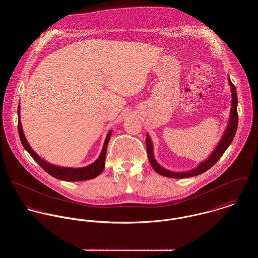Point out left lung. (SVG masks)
Segmentation results:
<instances>
[{
	"instance_id": "8db88e82",
	"label": "left lung",
	"mask_w": 258,
	"mask_h": 258,
	"mask_svg": "<svg viewBox=\"0 0 258 258\" xmlns=\"http://www.w3.org/2000/svg\"><path fill=\"white\" fill-rule=\"evenodd\" d=\"M229 84L231 87V94H232V104H231V111H230V118H229V122H228V126L227 129L221 139L219 146L216 148V150L213 152V154L210 156V158L208 160H206L205 162H203L198 168H196L195 170L188 171V172H184V173H174V172H170L164 168H162L154 159L153 156V147H152V142L150 137L147 135L146 138V146H147V155L150 161V164L152 166V168L160 175L168 177V178H174V179H183V178H189V177H194V176H198L200 174H203L204 172L208 171L209 169H211L223 155L224 151L227 149V147L230 145V143L232 142L236 129H237V124H238V115H237V95H236V90L234 85L232 84V82L230 80Z\"/></svg>"
}]
</instances>
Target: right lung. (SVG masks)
<instances>
[{
    "label": "right lung",
    "mask_w": 258,
    "mask_h": 258,
    "mask_svg": "<svg viewBox=\"0 0 258 258\" xmlns=\"http://www.w3.org/2000/svg\"><path fill=\"white\" fill-rule=\"evenodd\" d=\"M18 116H19V123H18V131L20 135L21 142L25 149L30 153V155L33 157V159L37 162V164L50 176L62 180V181H69V182H79V181H87L96 178L98 175L101 174L105 167V156H106V150L108 146V142L111 137L112 131H109L107 134V137L105 139L103 149L101 151L100 156L98 159L91 165L84 167V168H79V169H73V168H62V167H57L51 164H48L47 162L43 161L40 157H38L37 154L34 152V150L29 145L24 132L22 128V123L20 121V106L18 109Z\"/></svg>",
    "instance_id": "obj_1"
}]
</instances>
